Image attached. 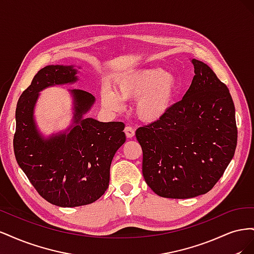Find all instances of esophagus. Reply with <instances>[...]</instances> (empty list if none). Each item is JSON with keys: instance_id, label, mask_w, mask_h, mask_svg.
<instances>
[{"instance_id": "1", "label": "esophagus", "mask_w": 254, "mask_h": 254, "mask_svg": "<svg viewBox=\"0 0 254 254\" xmlns=\"http://www.w3.org/2000/svg\"><path fill=\"white\" fill-rule=\"evenodd\" d=\"M124 131H125V133H126V136L129 137V139H131V137H133L134 134H135V130H134V128L131 127V126L125 127Z\"/></svg>"}]
</instances>
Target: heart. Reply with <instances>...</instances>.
I'll list each match as a JSON object with an SVG mask.
<instances>
[{
	"mask_svg": "<svg viewBox=\"0 0 254 254\" xmlns=\"http://www.w3.org/2000/svg\"><path fill=\"white\" fill-rule=\"evenodd\" d=\"M181 89L179 78L162 67H146L129 71L115 80L114 92L104 89L102 104L106 109L120 111L123 101L134 99L137 117L144 122L162 120L173 107Z\"/></svg>",
	"mask_w": 254,
	"mask_h": 254,
	"instance_id": "1",
	"label": "heart"
}]
</instances>
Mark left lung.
Segmentation results:
<instances>
[{"instance_id": "8db88e82", "label": "left lung", "mask_w": 254, "mask_h": 254, "mask_svg": "<svg viewBox=\"0 0 254 254\" xmlns=\"http://www.w3.org/2000/svg\"><path fill=\"white\" fill-rule=\"evenodd\" d=\"M181 101L165 117L136 129L142 173L161 197L187 199L211 190L232 160L237 127L229 89L202 61Z\"/></svg>"}]
</instances>
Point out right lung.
I'll return each instance as SVG.
<instances>
[{"instance_id":"add662e5","label":"right lung","mask_w":254,"mask_h":254,"mask_svg":"<svg viewBox=\"0 0 254 254\" xmlns=\"http://www.w3.org/2000/svg\"><path fill=\"white\" fill-rule=\"evenodd\" d=\"M73 66L48 65L38 72L23 91L16 109L13 151L21 170L39 195L64 207L94 202L109 187L114 153L125 143L122 122L103 123L83 119L95 98L75 89L74 123L68 133L44 139L34 122V107L44 88L77 80Z\"/></svg>"}]
</instances>
